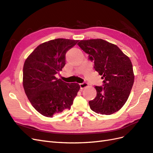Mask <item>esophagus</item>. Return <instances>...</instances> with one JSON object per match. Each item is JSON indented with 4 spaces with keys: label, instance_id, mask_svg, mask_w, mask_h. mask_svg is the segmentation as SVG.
I'll return each mask as SVG.
<instances>
[{
    "label": "esophagus",
    "instance_id": "34e87169",
    "mask_svg": "<svg viewBox=\"0 0 153 153\" xmlns=\"http://www.w3.org/2000/svg\"><path fill=\"white\" fill-rule=\"evenodd\" d=\"M88 85H88V84L86 82H83V83H82V84H80V87L81 89H84V88L87 87Z\"/></svg>",
    "mask_w": 153,
    "mask_h": 153
}]
</instances>
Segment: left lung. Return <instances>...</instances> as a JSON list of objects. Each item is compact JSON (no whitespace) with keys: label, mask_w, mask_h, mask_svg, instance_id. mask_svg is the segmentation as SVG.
I'll use <instances>...</instances> for the list:
<instances>
[{"label":"left lung","mask_w":153,"mask_h":153,"mask_svg":"<svg viewBox=\"0 0 153 153\" xmlns=\"http://www.w3.org/2000/svg\"><path fill=\"white\" fill-rule=\"evenodd\" d=\"M78 45L94 61V69L104 79L103 86H95L97 94L89 101L91 109L102 115L117 112L126 102L133 85L130 59L117 46L101 39L81 40Z\"/></svg>","instance_id":"1"}]
</instances>
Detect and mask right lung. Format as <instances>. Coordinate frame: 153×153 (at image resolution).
<instances>
[{
    "label": "right lung",
    "instance_id": "obj_1",
    "mask_svg": "<svg viewBox=\"0 0 153 153\" xmlns=\"http://www.w3.org/2000/svg\"><path fill=\"white\" fill-rule=\"evenodd\" d=\"M78 40L58 38L39 45L25 60L23 86L33 107L51 117L69 110L80 89L76 83L69 84L55 75L66 64V53Z\"/></svg>",
    "mask_w": 153,
    "mask_h": 153
}]
</instances>
